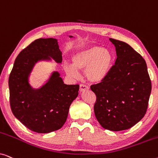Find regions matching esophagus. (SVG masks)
Returning a JSON list of instances; mask_svg holds the SVG:
<instances>
[{
  "label": "esophagus",
  "instance_id": "34e87169",
  "mask_svg": "<svg viewBox=\"0 0 158 158\" xmlns=\"http://www.w3.org/2000/svg\"><path fill=\"white\" fill-rule=\"evenodd\" d=\"M88 89V86H87L86 85H83V84H81V85H80V91L81 92H83Z\"/></svg>",
  "mask_w": 158,
  "mask_h": 158
}]
</instances>
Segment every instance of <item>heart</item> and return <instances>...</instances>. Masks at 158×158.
Returning <instances> with one entry per match:
<instances>
[{"mask_svg": "<svg viewBox=\"0 0 158 158\" xmlns=\"http://www.w3.org/2000/svg\"><path fill=\"white\" fill-rule=\"evenodd\" d=\"M73 64L66 62L64 69L71 77L79 76L78 70H83L86 78L93 83L104 79L109 73L113 62V54L108 49L98 46L83 47L72 56Z\"/></svg>", "mask_w": 158, "mask_h": 158, "instance_id": "obj_1", "label": "heart"}]
</instances>
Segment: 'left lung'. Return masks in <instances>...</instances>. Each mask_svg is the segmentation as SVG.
I'll return each mask as SVG.
<instances>
[{
	"instance_id": "1",
	"label": "left lung",
	"mask_w": 158,
	"mask_h": 158,
	"mask_svg": "<svg viewBox=\"0 0 158 158\" xmlns=\"http://www.w3.org/2000/svg\"><path fill=\"white\" fill-rule=\"evenodd\" d=\"M109 40L116 47L115 64L90 89L96 96L94 113L99 124L116 131L131 128L144 117L152 84L143 57L127 43Z\"/></svg>"
}]
</instances>
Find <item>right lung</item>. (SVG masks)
Returning a JSON list of instances; mask_svg holds the SVG:
<instances>
[{
	"label": "right lung",
	"mask_w": 158,
	"mask_h": 158,
	"mask_svg": "<svg viewBox=\"0 0 158 158\" xmlns=\"http://www.w3.org/2000/svg\"><path fill=\"white\" fill-rule=\"evenodd\" d=\"M50 57L58 63L62 62L57 40H36L17 56L8 79L13 114L26 127L37 133L61 128L70 106L78 95L79 85L64 84L58 72H54L40 88L34 89L29 85V76L34 64L40 60H50Z\"/></svg>",
	"instance_id": "right-lung-1"
}]
</instances>
